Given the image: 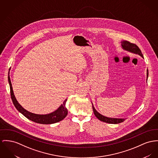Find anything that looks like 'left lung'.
I'll list each match as a JSON object with an SVG mask.
<instances>
[{
	"label": "left lung",
	"mask_w": 158,
	"mask_h": 158,
	"mask_svg": "<svg viewBox=\"0 0 158 158\" xmlns=\"http://www.w3.org/2000/svg\"><path fill=\"white\" fill-rule=\"evenodd\" d=\"M121 43H122V47H123V48L124 50H127L128 52H132V53H135V54H137L141 56L142 57H144L140 49L139 48V47L137 46L136 44L129 42L127 41H123L121 42ZM148 69H147V78H148ZM92 108H93V111H94L95 116L99 120H101L102 122H106V123H111V124H118V123H122V122H124L125 120V118H110V117H107L102 116L101 114H99L95 110V107H94L93 104H92Z\"/></svg>",
	"instance_id": "8db88e82"
}]
</instances>
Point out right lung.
<instances>
[{"mask_svg": "<svg viewBox=\"0 0 158 158\" xmlns=\"http://www.w3.org/2000/svg\"><path fill=\"white\" fill-rule=\"evenodd\" d=\"M8 81L10 84V87L11 99L14 105L19 112H20L23 116H25L28 119L38 123L47 125V124H52V123L59 122L62 120L66 117V116H67L68 110L65 106L67 99H66L64 101L63 104L60 105V106L57 110H56L55 111H54L50 114H45V115L36 114L26 111L19 104L17 99H15V97L14 95L10 76H8Z\"/></svg>", "mask_w": 158, "mask_h": 158, "instance_id": "1", "label": "right lung"}]
</instances>
